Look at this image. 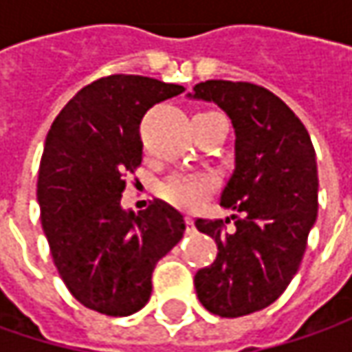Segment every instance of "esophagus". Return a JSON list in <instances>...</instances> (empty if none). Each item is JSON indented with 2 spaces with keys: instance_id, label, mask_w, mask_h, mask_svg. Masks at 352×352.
Listing matches in <instances>:
<instances>
[{
  "instance_id": "esophagus-1",
  "label": "esophagus",
  "mask_w": 352,
  "mask_h": 352,
  "mask_svg": "<svg viewBox=\"0 0 352 352\" xmlns=\"http://www.w3.org/2000/svg\"><path fill=\"white\" fill-rule=\"evenodd\" d=\"M194 223H196L194 217H186V229H188V231H194Z\"/></svg>"
}]
</instances>
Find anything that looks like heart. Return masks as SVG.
Returning a JSON list of instances; mask_svg holds the SVG:
<instances>
[{
	"label": "heart",
	"mask_w": 352,
	"mask_h": 352,
	"mask_svg": "<svg viewBox=\"0 0 352 352\" xmlns=\"http://www.w3.org/2000/svg\"><path fill=\"white\" fill-rule=\"evenodd\" d=\"M215 188V178L210 174H174L160 184L158 194L178 210H197Z\"/></svg>",
	"instance_id": "1"
}]
</instances>
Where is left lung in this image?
Returning <instances> with one entry per match:
<instances>
[{
    "label": "left lung",
    "instance_id": "1",
    "mask_svg": "<svg viewBox=\"0 0 352 352\" xmlns=\"http://www.w3.org/2000/svg\"><path fill=\"white\" fill-rule=\"evenodd\" d=\"M190 100L215 103L235 129V170L221 208L241 213L235 231L197 219L217 243L215 261L194 276L201 305L219 318H241L276 302L304 258L318 219V162L302 121L266 88L208 80Z\"/></svg>",
    "mask_w": 352,
    "mask_h": 352
}]
</instances>
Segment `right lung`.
<instances>
[{"instance_id":"add662e5","label":"right lung","mask_w":352,"mask_h":352,"mask_svg":"<svg viewBox=\"0 0 352 352\" xmlns=\"http://www.w3.org/2000/svg\"><path fill=\"white\" fill-rule=\"evenodd\" d=\"M182 91L146 76L100 78L48 131L36 184L41 223L62 282L94 311H139L156 263L182 239V213L168 204L155 199L139 213L121 206L123 174L142 160V116Z\"/></svg>"}]
</instances>
